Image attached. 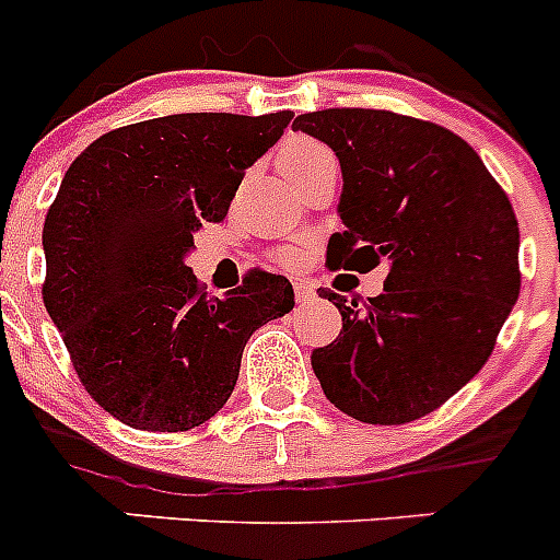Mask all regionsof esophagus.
Returning a JSON list of instances; mask_svg holds the SVG:
<instances>
[{"label": "esophagus", "mask_w": 560, "mask_h": 560, "mask_svg": "<svg viewBox=\"0 0 560 560\" xmlns=\"http://www.w3.org/2000/svg\"><path fill=\"white\" fill-rule=\"evenodd\" d=\"M294 294H296V300H300V303H311V300L316 296V289H314V283H311V280H296Z\"/></svg>", "instance_id": "34e87169"}]
</instances>
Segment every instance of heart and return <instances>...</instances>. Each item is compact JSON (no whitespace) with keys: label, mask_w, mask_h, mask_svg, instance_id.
<instances>
[{"label":"heart","mask_w":560,"mask_h":560,"mask_svg":"<svg viewBox=\"0 0 560 560\" xmlns=\"http://www.w3.org/2000/svg\"><path fill=\"white\" fill-rule=\"evenodd\" d=\"M330 162H336L334 151H330L328 145H323V142L311 140V137H291L283 145V151H280V167H283L285 176H289L294 185L296 182H303L308 173L316 171V167L330 165Z\"/></svg>","instance_id":"obj_1"}]
</instances>
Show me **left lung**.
<instances>
[{"label":"left lung","mask_w":560,"mask_h":560,"mask_svg":"<svg viewBox=\"0 0 560 560\" xmlns=\"http://www.w3.org/2000/svg\"><path fill=\"white\" fill-rule=\"evenodd\" d=\"M341 165L328 266L368 275L387 264L384 294L345 300L341 334L311 353L325 398L361 423L434 412L482 370L518 300V221L463 137L378 108L300 114Z\"/></svg>","instance_id":"1"}]
</instances>
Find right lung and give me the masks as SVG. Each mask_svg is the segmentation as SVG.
<instances>
[{
  "label": "right lung",
  "instance_id": "add662e5",
  "mask_svg": "<svg viewBox=\"0 0 560 560\" xmlns=\"http://www.w3.org/2000/svg\"><path fill=\"white\" fill-rule=\"evenodd\" d=\"M291 117L171 114L103 133L69 165L44 219V308L86 393L126 427H201L235 389L249 336L294 308L280 275L252 269L207 296L185 266Z\"/></svg>",
  "mask_w": 560,
  "mask_h": 560
}]
</instances>
